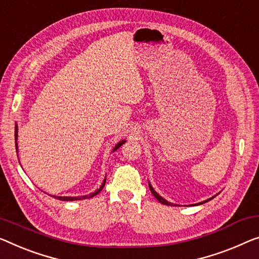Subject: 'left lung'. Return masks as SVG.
I'll return each instance as SVG.
<instances>
[{"mask_svg": "<svg viewBox=\"0 0 259 259\" xmlns=\"http://www.w3.org/2000/svg\"><path fill=\"white\" fill-rule=\"evenodd\" d=\"M149 187H150V191H151V193H152V194H153L154 198H156V199L158 200V201H159L160 203H163V204H167V206H173V203H172V202H168L167 200H165V199L163 198V196H160L159 194H158V193H157L156 191L153 190L152 185L150 184V181H149ZM216 195H218V194H216ZM213 198H214V196H213ZM213 198H210V199H208V200H204V201H202V202L195 203V206H198V204H202V203H204V202H208V201H209V200H211V199H213ZM175 206H176V204H175ZM192 206H194V204H192Z\"/></svg>", "mask_w": 259, "mask_h": 259, "instance_id": "left-lung-1", "label": "left lung"}]
</instances>
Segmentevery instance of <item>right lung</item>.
<instances>
[{
    "mask_svg": "<svg viewBox=\"0 0 259 259\" xmlns=\"http://www.w3.org/2000/svg\"><path fill=\"white\" fill-rule=\"evenodd\" d=\"M17 137H18V128H17V124L16 126H15V144H16V152H18V145H17ZM125 143V140H122L119 141L116 145L114 146L113 148V152L116 151V150L121 146L122 144H124ZM105 184H106V177H105V180H103V183L101 186H100V188H98L95 192L93 193H90L88 195H81V196H56L53 195V198H56L58 200H61V201H75V200H83V199H90V198H93V196H95L96 194H99L100 192L102 191V188L105 187Z\"/></svg>",
    "mask_w": 259,
    "mask_h": 259,
    "instance_id": "add662e5",
    "label": "right lung"
}]
</instances>
